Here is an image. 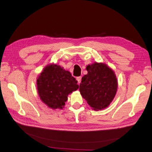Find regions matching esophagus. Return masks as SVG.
Listing matches in <instances>:
<instances>
[{
    "instance_id": "obj_1",
    "label": "esophagus",
    "mask_w": 152,
    "mask_h": 152,
    "mask_svg": "<svg viewBox=\"0 0 152 152\" xmlns=\"http://www.w3.org/2000/svg\"><path fill=\"white\" fill-rule=\"evenodd\" d=\"M81 79H82V77H77V80L78 81V83L80 84L81 82Z\"/></svg>"
}]
</instances>
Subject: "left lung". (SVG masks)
I'll return each instance as SVG.
<instances>
[{"label": "left lung", "mask_w": 152, "mask_h": 152, "mask_svg": "<svg viewBox=\"0 0 152 152\" xmlns=\"http://www.w3.org/2000/svg\"><path fill=\"white\" fill-rule=\"evenodd\" d=\"M87 74L82 78L79 90L91 107L95 110L107 107L115 96L117 81L112 69L95 63L86 66Z\"/></svg>", "instance_id": "1"}]
</instances>
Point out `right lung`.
<instances>
[{
    "mask_svg": "<svg viewBox=\"0 0 152 152\" xmlns=\"http://www.w3.org/2000/svg\"><path fill=\"white\" fill-rule=\"evenodd\" d=\"M37 81L40 99L53 109L63 108L68 95L79 88L70 72L54 64L45 67Z\"/></svg>",
    "mask_w": 152,
    "mask_h": 152,
    "instance_id": "right-lung-1",
    "label": "right lung"
}]
</instances>
